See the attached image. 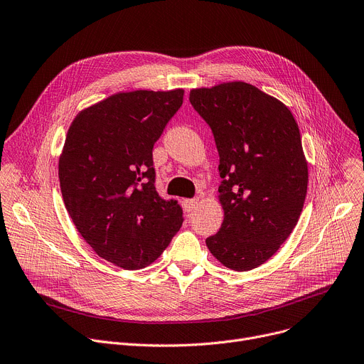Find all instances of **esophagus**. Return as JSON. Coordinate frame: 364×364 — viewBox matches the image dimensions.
Listing matches in <instances>:
<instances>
[{"label": "esophagus", "mask_w": 364, "mask_h": 364, "mask_svg": "<svg viewBox=\"0 0 364 364\" xmlns=\"http://www.w3.org/2000/svg\"><path fill=\"white\" fill-rule=\"evenodd\" d=\"M199 203H200L199 199H186V200L183 202L184 209H186L187 212H193L197 206H199Z\"/></svg>", "instance_id": "esophagus-1"}]
</instances>
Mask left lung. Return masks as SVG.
I'll list each match as a JSON object with an SVG mask.
<instances>
[{
  "label": "left lung",
  "mask_w": 364,
  "mask_h": 364,
  "mask_svg": "<svg viewBox=\"0 0 364 364\" xmlns=\"http://www.w3.org/2000/svg\"><path fill=\"white\" fill-rule=\"evenodd\" d=\"M219 152L223 222L206 240L225 267L248 272L289 238L304 209L308 162L290 110L257 87L232 81L190 91Z\"/></svg>",
  "instance_id": "1"
}]
</instances>
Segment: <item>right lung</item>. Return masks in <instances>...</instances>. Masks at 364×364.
I'll list each match as a JSON object with an SVG mask.
<instances>
[{"instance_id": "1", "label": "right lung", "mask_w": 364, "mask_h": 364, "mask_svg": "<svg viewBox=\"0 0 364 364\" xmlns=\"http://www.w3.org/2000/svg\"><path fill=\"white\" fill-rule=\"evenodd\" d=\"M184 90L117 92L77 114L59 156V181L75 228L97 255L144 269L183 225L177 200L155 188L154 144Z\"/></svg>"}]
</instances>
